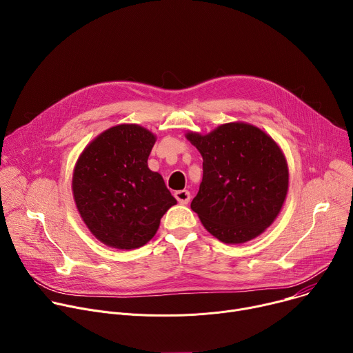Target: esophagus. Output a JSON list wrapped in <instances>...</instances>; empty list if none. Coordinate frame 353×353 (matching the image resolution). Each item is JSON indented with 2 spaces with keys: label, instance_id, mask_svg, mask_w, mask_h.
I'll return each instance as SVG.
<instances>
[{
  "label": "esophagus",
  "instance_id": "34e87169",
  "mask_svg": "<svg viewBox=\"0 0 353 353\" xmlns=\"http://www.w3.org/2000/svg\"><path fill=\"white\" fill-rule=\"evenodd\" d=\"M174 196L180 204H188L191 199V192L188 190H179L174 192Z\"/></svg>",
  "mask_w": 353,
  "mask_h": 353
}]
</instances>
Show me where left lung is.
<instances>
[{
    "mask_svg": "<svg viewBox=\"0 0 353 353\" xmlns=\"http://www.w3.org/2000/svg\"><path fill=\"white\" fill-rule=\"evenodd\" d=\"M187 139L204 161L191 210L205 229L229 244L261 234L288 192V165L276 142L244 123L219 125L208 135L188 132Z\"/></svg>",
    "mask_w": 353,
    "mask_h": 353,
    "instance_id": "left-lung-1",
    "label": "left lung"
}]
</instances>
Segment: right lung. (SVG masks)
Returning <instances> with one entry per match:
<instances>
[{
	"instance_id": "right-lung-1",
	"label": "right lung",
	"mask_w": 353,
	"mask_h": 353,
	"mask_svg": "<svg viewBox=\"0 0 353 353\" xmlns=\"http://www.w3.org/2000/svg\"><path fill=\"white\" fill-rule=\"evenodd\" d=\"M154 145L155 135L143 127L116 125L96 137L75 165L77 208L94 237L110 247L146 244L177 204L162 176L148 168Z\"/></svg>"
}]
</instances>
